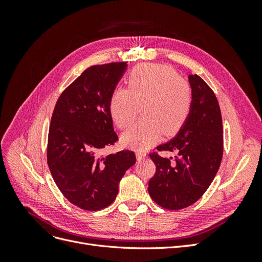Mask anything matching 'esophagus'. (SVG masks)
Segmentation results:
<instances>
[{"instance_id": "1", "label": "esophagus", "mask_w": 262, "mask_h": 262, "mask_svg": "<svg viewBox=\"0 0 262 262\" xmlns=\"http://www.w3.org/2000/svg\"><path fill=\"white\" fill-rule=\"evenodd\" d=\"M137 158L138 161H143L146 158V154L143 152V150H137Z\"/></svg>"}]
</instances>
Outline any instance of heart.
Here are the masks:
<instances>
[{
  "label": "heart",
  "mask_w": 262,
  "mask_h": 262,
  "mask_svg": "<svg viewBox=\"0 0 262 262\" xmlns=\"http://www.w3.org/2000/svg\"><path fill=\"white\" fill-rule=\"evenodd\" d=\"M129 89L117 87L109 100V109L118 128L125 129L134 121L141 105L143 118L122 136L123 143L146 148L161 133H176L189 117L192 105L190 85L171 68L143 64L134 68L128 77Z\"/></svg>",
  "instance_id": "1"
}]
</instances>
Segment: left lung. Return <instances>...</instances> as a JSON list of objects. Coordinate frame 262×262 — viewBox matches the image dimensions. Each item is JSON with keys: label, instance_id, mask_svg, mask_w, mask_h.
I'll list each match as a JSON object with an SVG mask.
<instances>
[{"label": "left lung", "instance_id": "1", "mask_svg": "<svg viewBox=\"0 0 262 262\" xmlns=\"http://www.w3.org/2000/svg\"><path fill=\"white\" fill-rule=\"evenodd\" d=\"M192 93L189 117L179 132L158 150L176 153L172 157L149 154L156 166L148 181L153 201L167 210L193 204L207 191L223 156V125L219 101L200 76L188 75Z\"/></svg>", "mask_w": 262, "mask_h": 262}]
</instances>
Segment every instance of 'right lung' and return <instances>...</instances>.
Here are the masks:
<instances>
[{"label": "right lung", "instance_id": "obj_1", "mask_svg": "<svg viewBox=\"0 0 262 262\" xmlns=\"http://www.w3.org/2000/svg\"><path fill=\"white\" fill-rule=\"evenodd\" d=\"M126 67V62H116L86 69L61 94L53 110L47 148L49 169L62 194L83 210L112 204L119 182L137 161L128 149L100 155L118 141L109 100Z\"/></svg>", "mask_w": 262, "mask_h": 262}]
</instances>
